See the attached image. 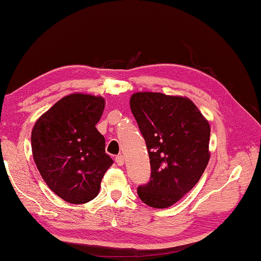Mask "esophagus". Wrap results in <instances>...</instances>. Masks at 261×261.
<instances>
[{
	"mask_svg": "<svg viewBox=\"0 0 261 261\" xmlns=\"http://www.w3.org/2000/svg\"><path fill=\"white\" fill-rule=\"evenodd\" d=\"M115 161H116V163L118 166H123L124 165V156L123 155H117L116 158H115Z\"/></svg>",
	"mask_w": 261,
	"mask_h": 261,
	"instance_id": "1",
	"label": "esophagus"
}]
</instances>
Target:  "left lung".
<instances>
[{
    "instance_id": "1",
    "label": "left lung",
    "mask_w": 261,
    "mask_h": 261,
    "mask_svg": "<svg viewBox=\"0 0 261 261\" xmlns=\"http://www.w3.org/2000/svg\"><path fill=\"white\" fill-rule=\"evenodd\" d=\"M131 112L143 135L151 163V180L137 189L141 201L167 208L200 179L210 161V123L187 96L138 92Z\"/></svg>"
}]
</instances>
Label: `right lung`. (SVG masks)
Wrapping results in <instances>:
<instances>
[{
    "label": "right lung",
    "mask_w": 261,
    "mask_h": 261,
    "mask_svg": "<svg viewBox=\"0 0 261 261\" xmlns=\"http://www.w3.org/2000/svg\"><path fill=\"white\" fill-rule=\"evenodd\" d=\"M105 109L102 96L69 94L42 114L31 135L39 173L53 192L70 204L98 196L113 160L95 124Z\"/></svg>",
    "instance_id": "obj_1"
}]
</instances>
